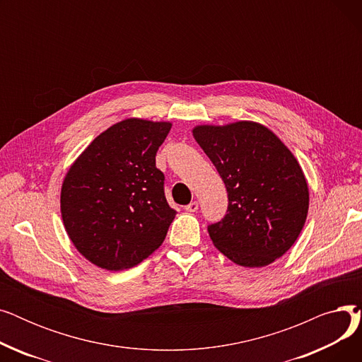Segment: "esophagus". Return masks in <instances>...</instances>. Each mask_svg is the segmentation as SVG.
<instances>
[{
	"label": "esophagus",
	"mask_w": 362,
	"mask_h": 362,
	"mask_svg": "<svg viewBox=\"0 0 362 362\" xmlns=\"http://www.w3.org/2000/svg\"><path fill=\"white\" fill-rule=\"evenodd\" d=\"M198 208H199V204H198L197 201H194V202L187 204V205L185 206V211H186V213H197Z\"/></svg>",
	"instance_id": "obj_1"
}]
</instances>
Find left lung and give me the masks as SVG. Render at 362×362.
<instances>
[{"instance_id": "left-lung-1", "label": "left lung", "mask_w": 362, "mask_h": 362, "mask_svg": "<svg viewBox=\"0 0 362 362\" xmlns=\"http://www.w3.org/2000/svg\"><path fill=\"white\" fill-rule=\"evenodd\" d=\"M194 138L223 179L229 205L208 226L216 248L243 267H264L298 239L308 214L305 176L274 133L254 122L197 126Z\"/></svg>"}]
</instances>
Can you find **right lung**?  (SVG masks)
I'll return each instance as SVG.
<instances>
[{
	"label": "right lung",
	"instance_id": "1",
	"mask_svg": "<svg viewBox=\"0 0 362 362\" xmlns=\"http://www.w3.org/2000/svg\"><path fill=\"white\" fill-rule=\"evenodd\" d=\"M167 122L127 119L112 124L69 168L62 217L73 245L110 272L135 267L165 239L176 216L164 195L157 151Z\"/></svg>",
	"mask_w": 362,
	"mask_h": 362
}]
</instances>
